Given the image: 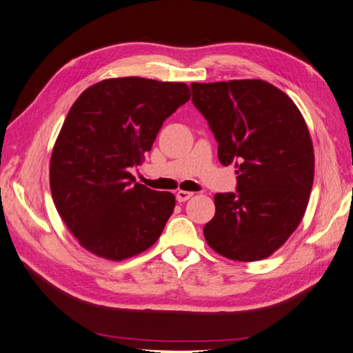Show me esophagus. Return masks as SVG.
<instances>
[{
	"mask_svg": "<svg viewBox=\"0 0 353 353\" xmlns=\"http://www.w3.org/2000/svg\"><path fill=\"white\" fill-rule=\"evenodd\" d=\"M192 195H194V192L180 190V191H177V194H176V199H177L179 203H183V201H186V200H190Z\"/></svg>",
	"mask_w": 353,
	"mask_h": 353,
	"instance_id": "obj_1",
	"label": "esophagus"
}]
</instances>
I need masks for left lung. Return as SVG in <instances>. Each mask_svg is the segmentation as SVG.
I'll use <instances>...</instances> for the list:
<instances>
[{"mask_svg":"<svg viewBox=\"0 0 353 353\" xmlns=\"http://www.w3.org/2000/svg\"><path fill=\"white\" fill-rule=\"evenodd\" d=\"M192 102L234 163L237 192L215 195L203 232L209 247L237 261L269 257L296 230L314 180V150L298 106L261 79L192 83Z\"/></svg>","mask_w":353,"mask_h":353,"instance_id":"left-lung-1","label":"left lung"}]
</instances>
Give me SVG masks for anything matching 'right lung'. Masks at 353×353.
I'll return each instance as SVG.
<instances>
[{
  "instance_id": "add662e5",
  "label": "right lung",
  "mask_w": 353,
  "mask_h": 353,
  "mask_svg": "<svg viewBox=\"0 0 353 353\" xmlns=\"http://www.w3.org/2000/svg\"><path fill=\"white\" fill-rule=\"evenodd\" d=\"M183 83L138 77L103 79L69 110L52 149L54 204L81 247L120 261L158 241L176 206L171 192L135 183L162 123L190 101Z\"/></svg>"
}]
</instances>
